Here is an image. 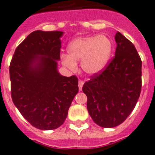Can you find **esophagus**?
Returning a JSON list of instances; mask_svg holds the SVG:
<instances>
[{
  "label": "esophagus",
  "instance_id": "esophagus-1",
  "mask_svg": "<svg viewBox=\"0 0 155 155\" xmlns=\"http://www.w3.org/2000/svg\"><path fill=\"white\" fill-rule=\"evenodd\" d=\"M84 81H81V80L79 81V90H80V91H82V87H83V86H84Z\"/></svg>",
  "mask_w": 155,
  "mask_h": 155
}]
</instances>
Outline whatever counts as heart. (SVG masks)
<instances>
[{"mask_svg": "<svg viewBox=\"0 0 155 155\" xmlns=\"http://www.w3.org/2000/svg\"><path fill=\"white\" fill-rule=\"evenodd\" d=\"M113 52V42L105 35L78 37L69 42L68 56L61 57V64L71 71L77 68L81 61L83 71L88 75L99 74L106 67Z\"/></svg>", "mask_w": 155, "mask_h": 155, "instance_id": "obj_1", "label": "heart"}]
</instances>
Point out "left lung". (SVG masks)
Instances as JSON below:
<instances>
[{"label":"left lung","mask_w":155,"mask_h":155,"mask_svg":"<svg viewBox=\"0 0 155 155\" xmlns=\"http://www.w3.org/2000/svg\"><path fill=\"white\" fill-rule=\"evenodd\" d=\"M115 41L114 59L83 87L88 113L102 128H114L123 123L141 92L142 61L135 45L120 32L116 34Z\"/></svg>","instance_id":"1"}]
</instances>
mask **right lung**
I'll return each mask as SVG.
<instances>
[{"label": "right lung", "mask_w": 155, "mask_h": 155, "mask_svg": "<svg viewBox=\"0 0 155 155\" xmlns=\"http://www.w3.org/2000/svg\"><path fill=\"white\" fill-rule=\"evenodd\" d=\"M62 31H35L15 49L9 73L12 102L34 127L52 130L62 125L79 91L78 79L58 70Z\"/></svg>", "instance_id": "right-lung-1"}]
</instances>
